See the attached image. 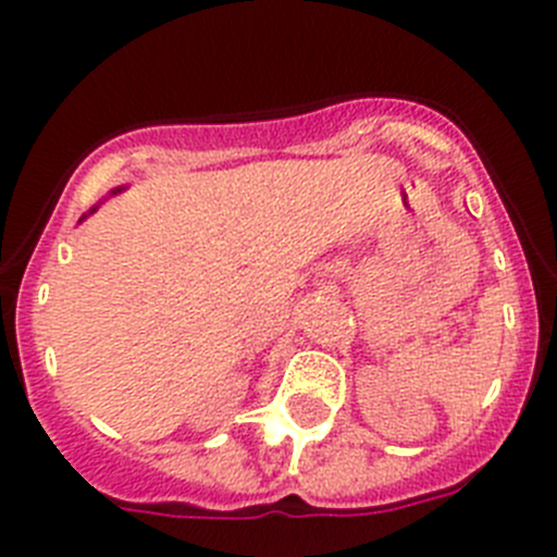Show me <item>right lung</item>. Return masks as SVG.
<instances>
[{
	"label": "right lung",
	"instance_id": "obj_1",
	"mask_svg": "<svg viewBox=\"0 0 557 557\" xmlns=\"http://www.w3.org/2000/svg\"><path fill=\"white\" fill-rule=\"evenodd\" d=\"M122 190H124V187H116V190H111V196H116V193H122ZM97 207H100V203H97ZM97 207H91L89 212H86L84 218H81V220H86V218H89V214H95V212H97Z\"/></svg>",
	"mask_w": 557,
	"mask_h": 557
}]
</instances>
